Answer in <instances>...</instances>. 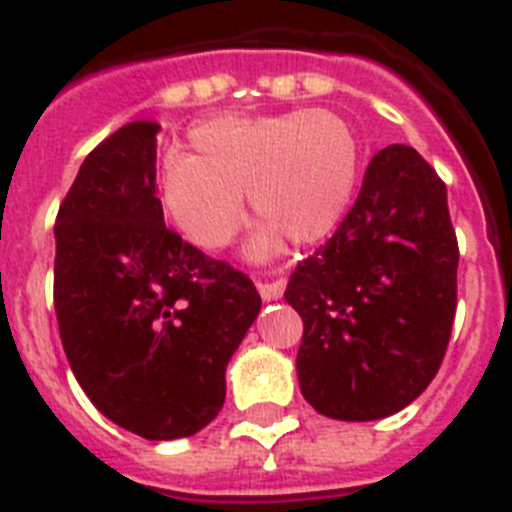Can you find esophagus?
I'll return each mask as SVG.
<instances>
[{
	"instance_id": "esophagus-1",
	"label": "esophagus",
	"mask_w": 512,
	"mask_h": 512,
	"mask_svg": "<svg viewBox=\"0 0 512 512\" xmlns=\"http://www.w3.org/2000/svg\"><path fill=\"white\" fill-rule=\"evenodd\" d=\"M256 287H259L261 300L271 302V300H279V297L284 295V287H287V282H284V279H271V282H259Z\"/></svg>"
}]
</instances>
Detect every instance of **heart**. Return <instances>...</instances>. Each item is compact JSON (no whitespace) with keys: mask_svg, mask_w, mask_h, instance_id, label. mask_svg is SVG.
<instances>
[{"mask_svg":"<svg viewBox=\"0 0 512 512\" xmlns=\"http://www.w3.org/2000/svg\"><path fill=\"white\" fill-rule=\"evenodd\" d=\"M187 153H169L158 176V205L202 251L225 248L246 220L248 194L264 225L253 259L289 241L318 243L338 228L361 174L354 128L330 110L223 115L189 130Z\"/></svg>","mask_w":512,"mask_h":512,"instance_id":"b5f03b06","label":"heart"}]
</instances>
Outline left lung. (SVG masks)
<instances>
[{"instance_id":"1","label":"left lung","mask_w":512,"mask_h":512,"mask_svg":"<svg viewBox=\"0 0 512 512\" xmlns=\"http://www.w3.org/2000/svg\"><path fill=\"white\" fill-rule=\"evenodd\" d=\"M459 246L446 184L410 146L369 161L354 207L297 264L302 397L333 420L395 415L431 384L451 338Z\"/></svg>"}]
</instances>
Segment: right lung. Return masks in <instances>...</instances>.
<instances>
[{
    "label": "right lung",
    "mask_w": 512,
    "mask_h": 512,
    "mask_svg": "<svg viewBox=\"0 0 512 512\" xmlns=\"http://www.w3.org/2000/svg\"><path fill=\"white\" fill-rule=\"evenodd\" d=\"M156 133L135 120L81 164L56 217L53 302L94 408L148 441L194 436L225 402V369L261 310L243 271L166 228Z\"/></svg>",
    "instance_id": "add662e5"
}]
</instances>
